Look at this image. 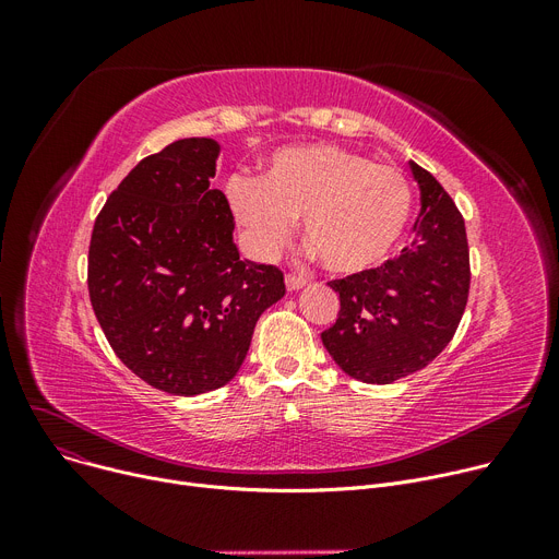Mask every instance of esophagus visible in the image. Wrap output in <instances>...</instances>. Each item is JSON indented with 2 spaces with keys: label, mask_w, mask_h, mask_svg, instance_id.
Wrapping results in <instances>:
<instances>
[{
  "label": "esophagus",
  "mask_w": 559,
  "mask_h": 559,
  "mask_svg": "<svg viewBox=\"0 0 559 559\" xmlns=\"http://www.w3.org/2000/svg\"><path fill=\"white\" fill-rule=\"evenodd\" d=\"M306 285H308V281L301 278V276H292V274L285 276V287H287V292H299V289H304Z\"/></svg>",
  "instance_id": "obj_1"
}]
</instances>
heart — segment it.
Wrapping results in <instances>:
<instances>
[{
	"label": "heart",
	"instance_id": "b5f03b06",
	"mask_svg": "<svg viewBox=\"0 0 559 559\" xmlns=\"http://www.w3.org/2000/svg\"><path fill=\"white\" fill-rule=\"evenodd\" d=\"M233 215L255 253L274 255L304 215V238L333 274L356 276L383 264L403 240L415 194L405 176L337 144L276 150L260 181L228 183Z\"/></svg>",
	"mask_w": 559,
	"mask_h": 559
}]
</instances>
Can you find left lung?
<instances>
[{
  "instance_id": "left-lung-1",
  "label": "left lung",
  "mask_w": 559,
  "mask_h": 559,
  "mask_svg": "<svg viewBox=\"0 0 559 559\" xmlns=\"http://www.w3.org/2000/svg\"><path fill=\"white\" fill-rule=\"evenodd\" d=\"M421 190L413 245L376 270L331 281L335 324L321 333L335 365L390 385L430 365L453 340L468 297V245L460 211L430 171L409 163Z\"/></svg>"
}]
</instances>
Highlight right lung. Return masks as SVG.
<instances>
[{
	"instance_id": "right-lung-1",
	"label": "right lung",
	"mask_w": 559,
	"mask_h": 559,
	"mask_svg": "<svg viewBox=\"0 0 559 559\" xmlns=\"http://www.w3.org/2000/svg\"><path fill=\"white\" fill-rule=\"evenodd\" d=\"M213 138L140 160L102 209L87 289L120 358L152 388L197 396L240 371L258 317L283 299L281 270L240 258L233 213L211 188Z\"/></svg>"
}]
</instances>
